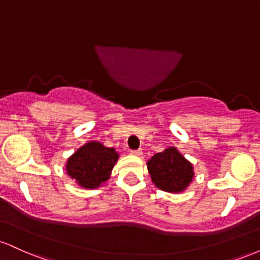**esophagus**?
Segmentation results:
<instances>
[{
  "label": "esophagus",
  "instance_id": "1",
  "mask_svg": "<svg viewBox=\"0 0 260 260\" xmlns=\"http://www.w3.org/2000/svg\"><path fill=\"white\" fill-rule=\"evenodd\" d=\"M131 154L136 155V156H140V155L143 154V151L142 149H136V150H131Z\"/></svg>",
  "mask_w": 260,
  "mask_h": 260
}]
</instances>
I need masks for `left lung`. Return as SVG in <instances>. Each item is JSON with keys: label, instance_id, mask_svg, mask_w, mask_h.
I'll list each match as a JSON object with an SVG mask.
<instances>
[{"label": "left lung", "instance_id": "8db88e82", "mask_svg": "<svg viewBox=\"0 0 260 260\" xmlns=\"http://www.w3.org/2000/svg\"><path fill=\"white\" fill-rule=\"evenodd\" d=\"M148 171L155 186L165 192H181L193 177V168L176 148H168L148 161Z\"/></svg>", "mask_w": 260, "mask_h": 260}]
</instances>
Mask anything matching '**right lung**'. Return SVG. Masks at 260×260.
I'll use <instances>...</instances> for the list:
<instances>
[{
	"label": "right lung",
	"instance_id": "right-lung-1",
	"mask_svg": "<svg viewBox=\"0 0 260 260\" xmlns=\"http://www.w3.org/2000/svg\"><path fill=\"white\" fill-rule=\"evenodd\" d=\"M118 155L113 148L89 142L67 162V174L84 188H96L110 177Z\"/></svg>",
	"mask_w": 260,
	"mask_h": 260
}]
</instances>
